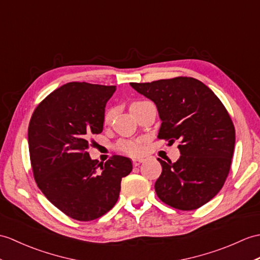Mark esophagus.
<instances>
[{
  "label": "esophagus",
  "instance_id": "1",
  "mask_svg": "<svg viewBox=\"0 0 260 260\" xmlns=\"http://www.w3.org/2000/svg\"><path fill=\"white\" fill-rule=\"evenodd\" d=\"M143 161H144L143 158H133V165H134L135 167L140 166Z\"/></svg>",
  "mask_w": 260,
  "mask_h": 260
}]
</instances>
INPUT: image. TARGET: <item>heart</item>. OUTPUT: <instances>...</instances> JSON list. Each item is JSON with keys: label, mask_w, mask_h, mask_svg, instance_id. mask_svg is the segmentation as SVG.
Wrapping results in <instances>:
<instances>
[{"label": "heart", "mask_w": 260, "mask_h": 260, "mask_svg": "<svg viewBox=\"0 0 260 260\" xmlns=\"http://www.w3.org/2000/svg\"><path fill=\"white\" fill-rule=\"evenodd\" d=\"M143 103H146V101L136 102L132 105V107L141 105V104H143ZM115 113H116V108H114V107L106 111L105 115H104V123L106 125L111 124L114 115H115ZM117 148L120 150V152H123L125 154L135 156V155H138L142 153L143 143H142V140H122L117 143Z\"/></svg>", "instance_id": "b5f03b06"}]
</instances>
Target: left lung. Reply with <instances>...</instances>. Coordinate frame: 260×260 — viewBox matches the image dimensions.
<instances>
[{"label": "left lung", "mask_w": 260, "mask_h": 260, "mask_svg": "<svg viewBox=\"0 0 260 260\" xmlns=\"http://www.w3.org/2000/svg\"><path fill=\"white\" fill-rule=\"evenodd\" d=\"M131 86L157 107L161 120L157 137L180 143L176 161L157 158L162 170L155 183L156 194L176 209L202 207L218 194L231 170L235 127L225 106L212 89L192 77Z\"/></svg>", "instance_id": "left-lung-1"}]
</instances>
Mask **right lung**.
I'll return each instance as SVG.
<instances>
[{"mask_svg":"<svg viewBox=\"0 0 260 260\" xmlns=\"http://www.w3.org/2000/svg\"><path fill=\"white\" fill-rule=\"evenodd\" d=\"M116 86L68 83L35 108L27 138L35 182L54 206L89 221L106 214L119 197L132 160L115 155L105 164L89 157L88 137L100 134L105 106Z\"/></svg>","mask_w":260,"mask_h":260,"instance_id":"right-lung-1","label":"right lung"}]
</instances>
